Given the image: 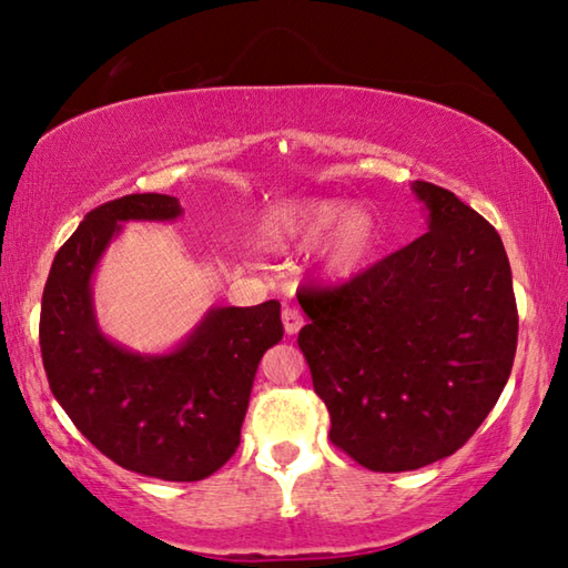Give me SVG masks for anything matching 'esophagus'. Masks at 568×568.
Masks as SVG:
<instances>
[{
  "mask_svg": "<svg viewBox=\"0 0 568 568\" xmlns=\"http://www.w3.org/2000/svg\"><path fill=\"white\" fill-rule=\"evenodd\" d=\"M282 322H284V332L286 334H296L304 326V316L296 306H284L282 312Z\"/></svg>",
  "mask_w": 568,
  "mask_h": 568,
  "instance_id": "obj_1",
  "label": "esophagus"
}]
</instances>
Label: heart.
<instances>
[{
    "instance_id": "1",
    "label": "heart",
    "mask_w": 568,
    "mask_h": 568,
    "mask_svg": "<svg viewBox=\"0 0 568 568\" xmlns=\"http://www.w3.org/2000/svg\"><path fill=\"white\" fill-rule=\"evenodd\" d=\"M324 234V272L346 278L359 272L379 239L376 219L364 206H346L336 199H314L284 206L266 224V239L282 248H306Z\"/></svg>"
}]
</instances>
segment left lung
<instances>
[{
  "mask_svg": "<svg viewBox=\"0 0 568 568\" xmlns=\"http://www.w3.org/2000/svg\"><path fill=\"white\" fill-rule=\"evenodd\" d=\"M429 232L339 286H302L300 349L329 439L372 471H414L471 439L509 382L519 314L501 236L414 182Z\"/></svg>",
  "mask_w": 568,
  "mask_h": 568,
  "instance_id": "8db88e82",
  "label": "left lung"
}]
</instances>
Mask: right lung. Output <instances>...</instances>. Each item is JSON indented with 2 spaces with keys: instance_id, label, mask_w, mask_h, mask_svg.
Returning <instances> with one entry per match:
<instances>
[{
  "instance_id": "obj_1",
  "label": "right lung",
  "mask_w": 568,
  "mask_h": 568,
  "mask_svg": "<svg viewBox=\"0 0 568 568\" xmlns=\"http://www.w3.org/2000/svg\"><path fill=\"white\" fill-rule=\"evenodd\" d=\"M174 196L126 194L92 209L49 268L39 346L54 399L106 459L164 481H199L232 459L252 384L282 342V306L209 310L174 352L142 356L99 332L92 274L122 222H172Z\"/></svg>"
}]
</instances>
